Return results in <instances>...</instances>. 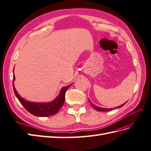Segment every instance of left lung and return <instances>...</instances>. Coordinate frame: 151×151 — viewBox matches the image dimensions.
<instances>
[{"mask_svg":"<svg viewBox=\"0 0 151 151\" xmlns=\"http://www.w3.org/2000/svg\"><path fill=\"white\" fill-rule=\"evenodd\" d=\"M89 101L90 102V104H91V106L95 109L96 110V111H111V110H113V109H107V108H102V107H98V106H94V104H93L91 101H90V100L89 99ZM126 103V102H125ZM125 104H122V105H121V106H118V107H116V108H120V107H122L123 106H124V104H125Z\"/></svg>","mask_w":151,"mask_h":151,"instance_id":"8db88e82","label":"left lung"}]
</instances>
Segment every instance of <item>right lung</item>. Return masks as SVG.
Listing matches in <instances>:
<instances>
[{"instance_id":"obj_1","label":"right lung","mask_w":151,"mask_h":151,"mask_svg":"<svg viewBox=\"0 0 151 151\" xmlns=\"http://www.w3.org/2000/svg\"><path fill=\"white\" fill-rule=\"evenodd\" d=\"M15 76L13 75V91L15 93V96L19 100L20 104L22 105L26 109L36 116H40V117H46L54 115L59 111L65 101V93L67 91L69 87L71 86V84L70 85L62 87L60 89V91L56 99L50 102H31V101H27L23 98L21 97L19 94L17 93L15 87L14 86V81H15Z\"/></svg>"}]
</instances>
